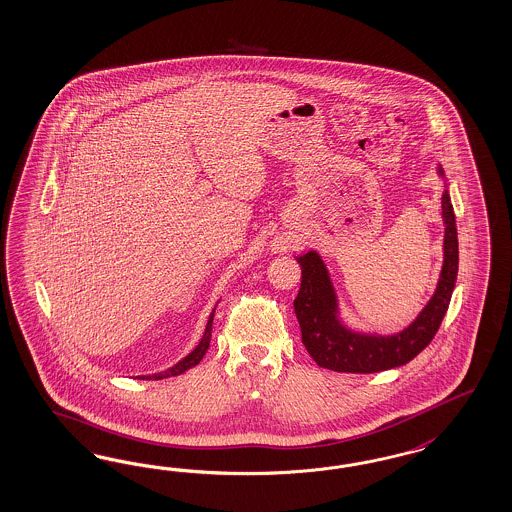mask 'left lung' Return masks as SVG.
<instances>
[{
	"label": "left lung",
	"mask_w": 512,
	"mask_h": 512,
	"mask_svg": "<svg viewBox=\"0 0 512 512\" xmlns=\"http://www.w3.org/2000/svg\"><path fill=\"white\" fill-rule=\"evenodd\" d=\"M437 173L445 179L441 165ZM441 209L445 222V258L437 288L422 313L405 330L392 335L363 333L343 324L339 299L320 254L309 250L303 256H296L297 264L301 265V288L294 299V309L301 341L320 367L337 373H379L411 362L428 347L445 318L458 277V230L448 190L443 192Z\"/></svg>",
	"instance_id": "obj_1"
}]
</instances>
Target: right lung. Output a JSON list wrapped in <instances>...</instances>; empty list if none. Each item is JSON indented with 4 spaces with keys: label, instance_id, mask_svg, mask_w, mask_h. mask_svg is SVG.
Instances as JSON below:
<instances>
[{
    "label": "right lung",
    "instance_id": "obj_1",
    "mask_svg": "<svg viewBox=\"0 0 512 512\" xmlns=\"http://www.w3.org/2000/svg\"><path fill=\"white\" fill-rule=\"evenodd\" d=\"M215 309H213V313H211L209 320H207L205 333H203V337H201V341H199L198 347L194 348V350H192V352H190L186 358H182L181 362L175 363L173 367H169L167 371H162V373H154V375H149V377H139V379H169V377H177V375H181V373H184V371H188L190 367L198 365V363L201 362V358L205 356V352H207V348H209V343H211V331H213V318H215Z\"/></svg>",
    "mask_w": 512,
    "mask_h": 512
}]
</instances>
